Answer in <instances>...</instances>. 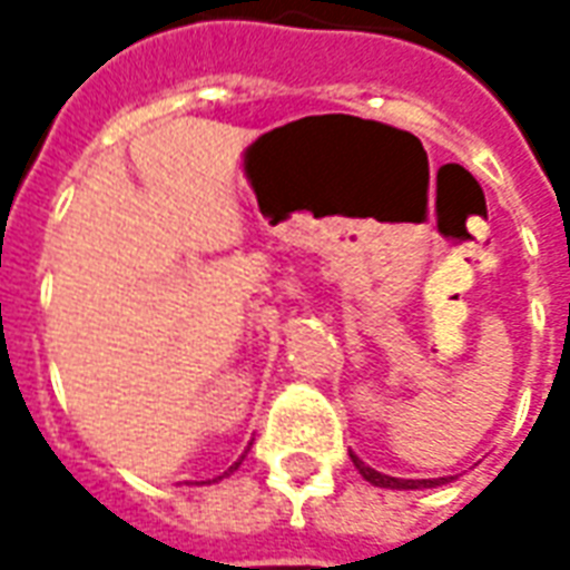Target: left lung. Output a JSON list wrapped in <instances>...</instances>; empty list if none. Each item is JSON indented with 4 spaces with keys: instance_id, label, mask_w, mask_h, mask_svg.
I'll use <instances>...</instances> for the list:
<instances>
[{
    "instance_id": "8db88e82",
    "label": "left lung",
    "mask_w": 570,
    "mask_h": 570,
    "mask_svg": "<svg viewBox=\"0 0 570 570\" xmlns=\"http://www.w3.org/2000/svg\"><path fill=\"white\" fill-rule=\"evenodd\" d=\"M351 461H354V466L360 470V476L366 479V482H372V485H379V489H436V485H442V482H449V479H396V476H387V473H379V470H372V466H366L363 461H360L357 454H351Z\"/></svg>"
}]
</instances>
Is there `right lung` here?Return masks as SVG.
Returning a JSON list of instances; mask_svg holds the SVG:
<instances>
[{"mask_svg": "<svg viewBox=\"0 0 570 570\" xmlns=\"http://www.w3.org/2000/svg\"><path fill=\"white\" fill-rule=\"evenodd\" d=\"M237 464H240V461H237ZM237 464H232V466H228V470H225L223 476H228V473H235V470H237ZM223 476H216V479H223Z\"/></svg>", "mask_w": 570, "mask_h": 570, "instance_id": "1", "label": "right lung"}]
</instances>
